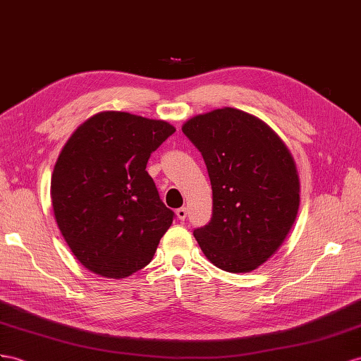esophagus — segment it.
<instances>
[{
	"mask_svg": "<svg viewBox=\"0 0 361 361\" xmlns=\"http://www.w3.org/2000/svg\"><path fill=\"white\" fill-rule=\"evenodd\" d=\"M177 216H178V219H181V221L186 219V218H188V209H186V207L177 209Z\"/></svg>",
	"mask_w": 361,
	"mask_h": 361,
	"instance_id": "obj_1",
	"label": "esophagus"
}]
</instances>
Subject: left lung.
Here are the masks:
<instances>
[{
  "mask_svg": "<svg viewBox=\"0 0 361 361\" xmlns=\"http://www.w3.org/2000/svg\"><path fill=\"white\" fill-rule=\"evenodd\" d=\"M183 133L201 152L212 184V218L193 230L218 269L248 273L288 235L299 209L290 151L262 120L235 108L200 114Z\"/></svg>",
  "mask_w": 361,
  "mask_h": 361,
  "instance_id": "8db88e82",
  "label": "left lung"
}]
</instances>
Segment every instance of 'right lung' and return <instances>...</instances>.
Returning <instances> with one entry per match:
<instances>
[{"mask_svg": "<svg viewBox=\"0 0 361 361\" xmlns=\"http://www.w3.org/2000/svg\"><path fill=\"white\" fill-rule=\"evenodd\" d=\"M175 128L120 111L88 118L70 137L51 177L56 223L90 271L122 279L151 262L175 214L146 171Z\"/></svg>", "mask_w": 361, "mask_h": 361, "instance_id": "right-lung-1", "label": "right lung"}]
</instances>
